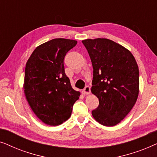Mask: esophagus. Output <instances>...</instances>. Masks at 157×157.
I'll use <instances>...</instances> for the list:
<instances>
[{"label":"esophagus","instance_id":"1","mask_svg":"<svg viewBox=\"0 0 157 157\" xmlns=\"http://www.w3.org/2000/svg\"><path fill=\"white\" fill-rule=\"evenodd\" d=\"M90 93H91V88H90L89 86H86L83 89V94H86V95H88V94H89Z\"/></svg>","mask_w":157,"mask_h":157}]
</instances>
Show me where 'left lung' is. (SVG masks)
Instances as JSON below:
<instances>
[{
  "label": "left lung",
  "mask_w": 157,
  "mask_h": 157,
  "mask_svg": "<svg viewBox=\"0 0 157 157\" xmlns=\"http://www.w3.org/2000/svg\"><path fill=\"white\" fill-rule=\"evenodd\" d=\"M94 68L91 92L99 101L92 116L101 124L113 126L130 112L139 95V73L134 56L107 38L82 40Z\"/></svg>",
  "instance_id": "1"
}]
</instances>
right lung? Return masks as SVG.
<instances>
[{
    "mask_svg": "<svg viewBox=\"0 0 157 157\" xmlns=\"http://www.w3.org/2000/svg\"><path fill=\"white\" fill-rule=\"evenodd\" d=\"M76 40L55 38L38 46L25 68V96L44 123L58 126L69 119L80 92L73 89L65 74L64 58Z\"/></svg>",
    "mask_w": 157,
    "mask_h": 157,
    "instance_id": "add662e5",
    "label": "right lung"
}]
</instances>
